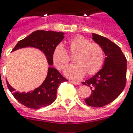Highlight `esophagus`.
Returning <instances> with one entry per match:
<instances>
[{
    "mask_svg": "<svg viewBox=\"0 0 133 133\" xmlns=\"http://www.w3.org/2000/svg\"><path fill=\"white\" fill-rule=\"evenodd\" d=\"M70 82L72 84H80V82H76V81H70Z\"/></svg>",
    "mask_w": 133,
    "mask_h": 133,
    "instance_id": "esophagus-1",
    "label": "esophagus"
}]
</instances>
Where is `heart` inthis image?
Returning a JSON list of instances; mask_svg holds the SVG:
<instances>
[{
    "instance_id": "obj_1",
    "label": "heart",
    "mask_w": 133,
    "mask_h": 133,
    "mask_svg": "<svg viewBox=\"0 0 133 133\" xmlns=\"http://www.w3.org/2000/svg\"><path fill=\"white\" fill-rule=\"evenodd\" d=\"M68 52L74 56L75 64L69 66L64 74L71 79H79L87 73L93 75L98 73L104 62V49L97 43L91 41L81 36H78L68 42ZM70 56L66 49L60 44L52 53V60L56 68L62 70L70 61Z\"/></svg>"
}]
</instances>
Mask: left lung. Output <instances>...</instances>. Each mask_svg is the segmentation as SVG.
<instances>
[{
  "label": "left lung",
  "instance_id": "obj_1",
  "mask_svg": "<svg viewBox=\"0 0 133 133\" xmlns=\"http://www.w3.org/2000/svg\"><path fill=\"white\" fill-rule=\"evenodd\" d=\"M93 40L101 45L106 58L102 69L82 84L91 87L92 94L85 99L87 105L102 107L120 95L126 82V58L121 49L108 38L93 34Z\"/></svg>",
  "mask_w": 133,
  "mask_h": 133
}]
</instances>
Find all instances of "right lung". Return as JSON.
<instances>
[{
  "label": "right lung",
  "instance_id": "obj_1",
  "mask_svg": "<svg viewBox=\"0 0 133 133\" xmlns=\"http://www.w3.org/2000/svg\"><path fill=\"white\" fill-rule=\"evenodd\" d=\"M64 38V33L62 32L36 31L25 38L20 40L13 49L12 51L28 46L37 48L45 54L49 64L52 65L54 63L52 60L53 51ZM66 81H68L67 79L64 78L58 70L49 66L45 80L34 91L26 93L16 92L15 89L9 85L8 82H7V85L13 96L19 102L29 109H39L54 102L56 98L58 87L61 83Z\"/></svg>",
  "mask_w": 133,
  "mask_h": 133
}]
</instances>
